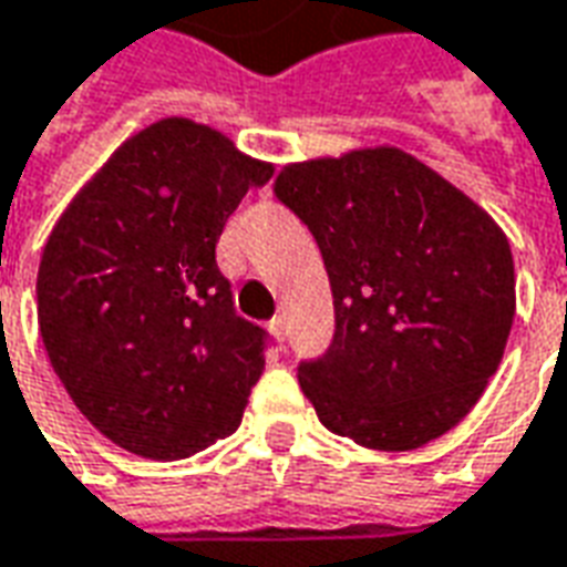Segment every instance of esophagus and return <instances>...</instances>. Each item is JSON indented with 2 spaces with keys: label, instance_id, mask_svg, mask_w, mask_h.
I'll return each instance as SVG.
<instances>
[{
  "label": "esophagus",
  "instance_id": "1",
  "mask_svg": "<svg viewBox=\"0 0 567 567\" xmlns=\"http://www.w3.org/2000/svg\"><path fill=\"white\" fill-rule=\"evenodd\" d=\"M270 331L276 340H285V334H288V328H285V316H276V319H270Z\"/></svg>",
  "mask_w": 567,
  "mask_h": 567
}]
</instances>
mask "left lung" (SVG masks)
I'll return each mask as SVG.
<instances>
[{"mask_svg":"<svg viewBox=\"0 0 567 567\" xmlns=\"http://www.w3.org/2000/svg\"><path fill=\"white\" fill-rule=\"evenodd\" d=\"M276 196L310 227L334 295L331 347L297 368L319 421L374 451L457 426L516 316L504 229L399 146L291 162Z\"/></svg>","mask_w":567,"mask_h":567,"instance_id":"1","label":"left lung"}]
</instances>
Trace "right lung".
Listing matches in <instances>:
<instances>
[{
  "label": "right lung",
  "mask_w": 567,
  "mask_h": 567,
  "mask_svg": "<svg viewBox=\"0 0 567 567\" xmlns=\"http://www.w3.org/2000/svg\"><path fill=\"white\" fill-rule=\"evenodd\" d=\"M270 177L227 134L168 116L118 146L51 229L35 279L42 343L118 449L181 461L243 423L267 334L233 310L215 245Z\"/></svg>",
  "instance_id": "1"
}]
</instances>
